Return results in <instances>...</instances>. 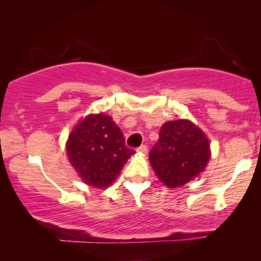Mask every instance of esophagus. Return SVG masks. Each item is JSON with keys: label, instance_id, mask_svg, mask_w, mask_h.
Segmentation results:
<instances>
[{"label": "esophagus", "instance_id": "34e87169", "mask_svg": "<svg viewBox=\"0 0 261 261\" xmlns=\"http://www.w3.org/2000/svg\"><path fill=\"white\" fill-rule=\"evenodd\" d=\"M137 152H140V153H147V146L146 145L140 146V147L137 148Z\"/></svg>", "mask_w": 261, "mask_h": 261}]
</instances>
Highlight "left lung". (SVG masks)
I'll use <instances>...</instances> for the list:
<instances>
[{
    "label": "left lung",
    "mask_w": 261,
    "mask_h": 261,
    "mask_svg": "<svg viewBox=\"0 0 261 261\" xmlns=\"http://www.w3.org/2000/svg\"><path fill=\"white\" fill-rule=\"evenodd\" d=\"M210 157L206 135L185 119L162 125L160 139L149 151L155 175L168 188L182 187L195 179L206 168Z\"/></svg>",
    "instance_id": "obj_1"
}]
</instances>
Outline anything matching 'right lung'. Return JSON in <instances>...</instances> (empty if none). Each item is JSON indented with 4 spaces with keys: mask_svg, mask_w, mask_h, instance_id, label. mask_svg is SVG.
Segmentation results:
<instances>
[{
    "mask_svg": "<svg viewBox=\"0 0 261 261\" xmlns=\"http://www.w3.org/2000/svg\"><path fill=\"white\" fill-rule=\"evenodd\" d=\"M68 161L86 184L107 188L115 180L134 149L112 116L91 114L71 131L67 140Z\"/></svg>",
    "mask_w": 261,
    "mask_h": 261,
    "instance_id": "add662e5",
    "label": "right lung"
}]
</instances>
